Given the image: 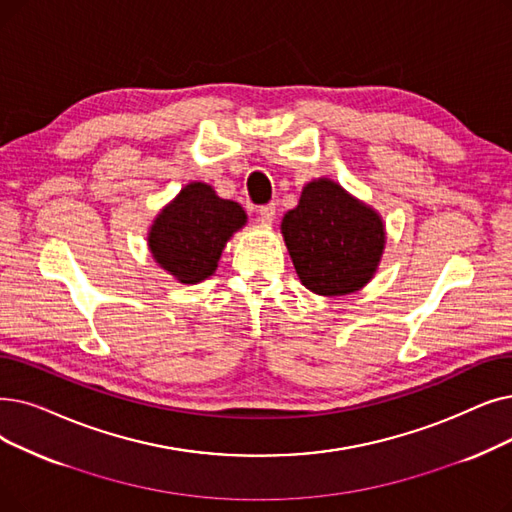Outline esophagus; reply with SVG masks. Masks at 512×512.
Segmentation results:
<instances>
[{"label": "esophagus", "instance_id": "esophagus-1", "mask_svg": "<svg viewBox=\"0 0 512 512\" xmlns=\"http://www.w3.org/2000/svg\"><path fill=\"white\" fill-rule=\"evenodd\" d=\"M274 217H276V207L274 205H263L259 207V224L261 226H272L274 224Z\"/></svg>", "mask_w": 512, "mask_h": 512}]
</instances>
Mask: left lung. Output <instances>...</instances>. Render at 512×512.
<instances>
[{"label": "left lung", "mask_w": 512, "mask_h": 512, "mask_svg": "<svg viewBox=\"0 0 512 512\" xmlns=\"http://www.w3.org/2000/svg\"><path fill=\"white\" fill-rule=\"evenodd\" d=\"M280 232L301 284L322 297L364 288L379 270L387 242L379 211L328 177L303 186Z\"/></svg>", "instance_id": "obj_1"}]
</instances>
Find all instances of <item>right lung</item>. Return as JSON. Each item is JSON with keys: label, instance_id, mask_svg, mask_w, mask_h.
I'll return each instance as SVG.
<instances>
[{"label": "right lung", "instance_id": "right-lung-1", "mask_svg": "<svg viewBox=\"0 0 512 512\" xmlns=\"http://www.w3.org/2000/svg\"><path fill=\"white\" fill-rule=\"evenodd\" d=\"M247 224L244 209L219 198L213 186L190 182L154 217L148 251L182 284H198L215 274L228 240Z\"/></svg>", "mask_w": 512, "mask_h": 512}]
</instances>
